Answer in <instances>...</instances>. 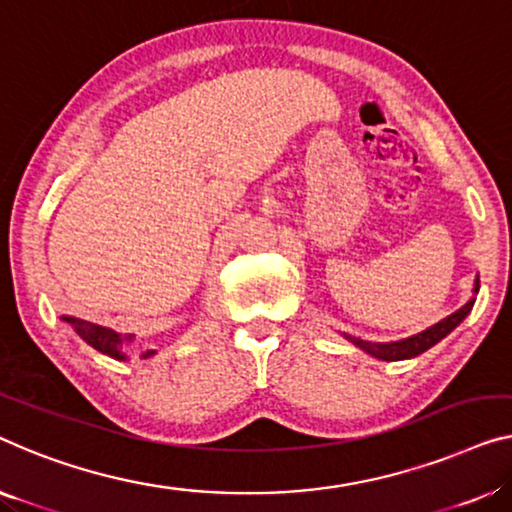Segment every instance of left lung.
Listing matches in <instances>:
<instances>
[{
    "instance_id": "left-lung-1",
    "label": "left lung",
    "mask_w": 512,
    "mask_h": 512,
    "mask_svg": "<svg viewBox=\"0 0 512 512\" xmlns=\"http://www.w3.org/2000/svg\"><path fill=\"white\" fill-rule=\"evenodd\" d=\"M478 287H480V282L476 280V287H474L476 294H478ZM474 301H476V296L464 303L460 310H455L453 315H448L446 319H441V322L430 326V329H425L421 333L411 335V338H404L398 342H368L361 338H352V335H347V333H342V335H345L347 340H352L356 347H361L363 352H368L375 358H381V361H404V358H414L418 354L427 352V349L437 345L439 340H444L453 329H457L462 319L469 315L471 308H474Z\"/></svg>"
}]
</instances>
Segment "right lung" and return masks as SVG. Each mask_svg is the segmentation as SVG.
<instances>
[{
  "label": "right lung",
  "instance_id": "obj_1",
  "mask_svg": "<svg viewBox=\"0 0 512 512\" xmlns=\"http://www.w3.org/2000/svg\"><path fill=\"white\" fill-rule=\"evenodd\" d=\"M59 319L61 322L71 324L73 331L78 333L87 345L94 347L96 352H101L110 358H117V361H126L128 358V349H131V342H133L131 333H117L108 329V326L91 324V322H85V319L71 317V315H61ZM154 354L156 349H147V352L142 354V358H151Z\"/></svg>",
  "mask_w": 512,
  "mask_h": 512
}]
</instances>
